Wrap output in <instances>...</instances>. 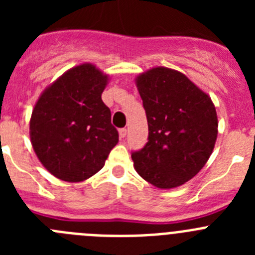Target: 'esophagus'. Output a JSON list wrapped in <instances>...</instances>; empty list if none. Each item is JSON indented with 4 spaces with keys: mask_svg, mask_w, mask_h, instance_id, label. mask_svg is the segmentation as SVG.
Wrapping results in <instances>:
<instances>
[{
    "mask_svg": "<svg viewBox=\"0 0 255 255\" xmlns=\"http://www.w3.org/2000/svg\"><path fill=\"white\" fill-rule=\"evenodd\" d=\"M119 135H120V138L124 139L126 136V129H120L119 130Z\"/></svg>",
    "mask_w": 255,
    "mask_h": 255,
    "instance_id": "esophagus-1",
    "label": "esophagus"
}]
</instances>
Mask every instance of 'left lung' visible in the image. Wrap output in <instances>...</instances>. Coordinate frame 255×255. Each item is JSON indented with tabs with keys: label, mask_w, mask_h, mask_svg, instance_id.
Returning <instances> with one entry per match:
<instances>
[{
	"label": "left lung",
	"mask_w": 255,
	"mask_h": 255,
	"mask_svg": "<svg viewBox=\"0 0 255 255\" xmlns=\"http://www.w3.org/2000/svg\"><path fill=\"white\" fill-rule=\"evenodd\" d=\"M147 114L148 143L134 152L135 171L158 189L181 186L211 157L218 134L211 97L185 74L157 66L135 78Z\"/></svg>",
	"instance_id": "8db88e82"
}]
</instances>
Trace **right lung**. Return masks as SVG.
Instances as JSON below:
<instances>
[{"label":"right lung","mask_w":255,"mask_h":255,"mask_svg":"<svg viewBox=\"0 0 255 255\" xmlns=\"http://www.w3.org/2000/svg\"><path fill=\"white\" fill-rule=\"evenodd\" d=\"M110 76L85 62L65 71L42 92L29 135L46 170L62 181L80 182L105 166L119 141L102 93Z\"/></svg>","instance_id":"add662e5"}]
</instances>
